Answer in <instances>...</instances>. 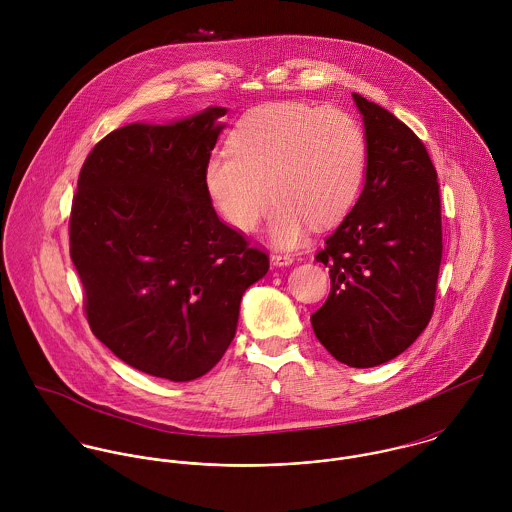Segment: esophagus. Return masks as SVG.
Masks as SVG:
<instances>
[{
  "mask_svg": "<svg viewBox=\"0 0 512 512\" xmlns=\"http://www.w3.org/2000/svg\"><path fill=\"white\" fill-rule=\"evenodd\" d=\"M272 262H274V266H290L293 262V258L290 254L274 252V254H272Z\"/></svg>",
  "mask_w": 512,
  "mask_h": 512,
  "instance_id": "obj_1",
  "label": "esophagus"
}]
</instances>
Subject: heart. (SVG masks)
<instances>
[{
  "instance_id": "b5f03b06",
  "label": "heart",
  "mask_w": 512,
  "mask_h": 512,
  "mask_svg": "<svg viewBox=\"0 0 512 512\" xmlns=\"http://www.w3.org/2000/svg\"><path fill=\"white\" fill-rule=\"evenodd\" d=\"M368 142L361 122L341 108L299 102L264 104L232 130L228 151L205 165V189L220 217L254 232L270 203V234L297 246L307 226L345 219L365 181Z\"/></svg>"
}]
</instances>
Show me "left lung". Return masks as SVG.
I'll return each mask as SVG.
<instances>
[{
  "instance_id": "left-lung-1",
  "label": "left lung",
  "mask_w": 512,
  "mask_h": 512,
  "mask_svg": "<svg viewBox=\"0 0 512 512\" xmlns=\"http://www.w3.org/2000/svg\"><path fill=\"white\" fill-rule=\"evenodd\" d=\"M353 98L368 142L365 187L315 256L331 293L311 325L339 363L368 368L404 353L434 315L441 201L424 142L388 110Z\"/></svg>"
}]
</instances>
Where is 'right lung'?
I'll return each mask as SVG.
<instances>
[{
    "mask_svg": "<svg viewBox=\"0 0 512 512\" xmlns=\"http://www.w3.org/2000/svg\"><path fill=\"white\" fill-rule=\"evenodd\" d=\"M224 114L215 106L110 132L84 159L74 193L71 260L92 333L126 365L173 382L219 363L242 293L270 268L205 189Z\"/></svg>",
    "mask_w": 512,
    "mask_h": 512,
    "instance_id": "right-lung-1",
    "label": "right lung"
}]
</instances>
